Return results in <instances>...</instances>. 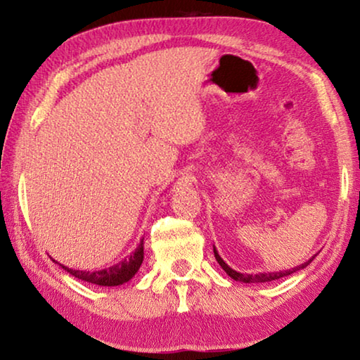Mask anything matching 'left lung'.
<instances>
[{
    "mask_svg": "<svg viewBox=\"0 0 360 360\" xmlns=\"http://www.w3.org/2000/svg\"><path fill=\"white\" fill-rule=\"evenodd\" d=\"M214 257L217 260V264L222 266V270L227 273V275L235 279V281H241V283H268V281H275V279L279 278H284V276H289L292 273H295L298 270H303V268H307L311 262L314 260V255L309 260L304 262V264L298 265L295 268H290V270H284V271H268V273H257V275H245V273H240V271H235L233 268H230L227 264H225L224 259L219 255V252L216 251V246H214Z\"/></svg>",
    "mask_w": 360,
    "mask_h": 360,
    "instance_id": "obj_1",
    "label": "left lung"
}]
</instances>
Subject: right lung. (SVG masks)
<instances>
[{"label": "right lung", "instance_id": "add662e5", "mask_svg": "<svg viewBox=\"0 0 360 360\" xmlns=\"http://www.w3.org/2000/svg\"><path fill=\"white\" fill-rule=\"evenodd\" d=\"M143 240L139 241V245L135 249V252H131L129 257L119 262V264H115L109 268H103V270H98V271L72 270V268L58 264V262L57 264L62 268H65L70 275H72L77 279H82V281L92 283L96 285H120V284H125L127 281H130V279L136 275V271L139 270V266H141V264H143V259H144Z\"/></svg>", "mask_w": 360, "mask_h": 360}]
</instances>
